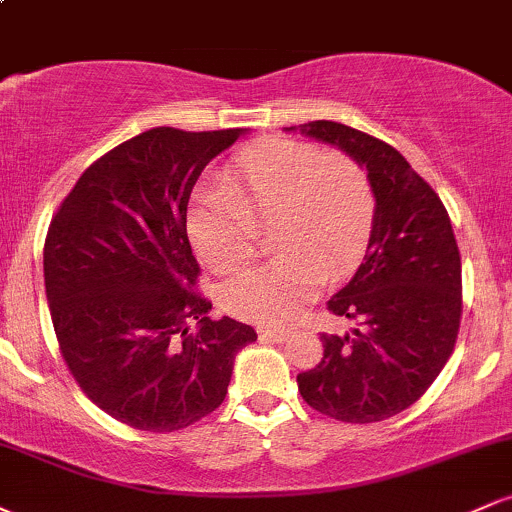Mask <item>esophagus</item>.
Returning <instances> with one entry per match:
<instances>
[{"label":"esophagus","instance_id":"esophagus-1","mask_svg":"<svg viewBox=\"0 0 512 512\" xmlns=\"http://www.w3.org/2000/svg\"><path fill=\"white\" fill-rule=\"evenodd\" d=\"M289 334V330H279V327H264V330H260L262 339H269V342L276 344H284L286 339H289Z\"/></svg>","mask_w":512,"mask_h":512}]
</instances>
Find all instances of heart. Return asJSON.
I'll return each instance as SVG.
<instances>
[{
    "label": "heart",
    "mask_w": 512,
    "mask_h": 512,
    "mask_svg": "<svg viewBox=\"0 0 512 512\" xmlns=\"http://www.w3.org/2000/svg\"><path fill=\"white\" fill-rule=\"evenodd\" d=\"M373 214L368 178L354 161L293 139H262L236 158L231 190L214 187L187 211V236L209 267L231 272L260 250L257 228L274 226L279 255L228 279L221 305L240 320L279 325L313 301L327 272L356 267Z\"/></svg>",
    "instance_id": "heart-1"
}]
</instances>
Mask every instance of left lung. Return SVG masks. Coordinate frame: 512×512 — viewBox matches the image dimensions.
Listing matches in <instances>:
<instances>
[{
	"mask_svg": "<svg viewBox=\"0 0 512 512\" xmlns=\"http://www.w3.org/2000/svg\"><path fill=\"white\" fill-rule=\"evenodd\" d=\"M298 129L354 158L375 199L366 257L327 301L358 327L322 334L325 354L298 375V392L320 414L373 424L411 407L448 363L462 315L460 250L440 197L397 149L342 122Z\"/></svg>",
	"mask_w": 512,
	"mask_h": 512,
	"instance_id": "8db88e82",
	"label": "left lung"
}]
</instances>
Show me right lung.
<instances>
[{
	"label": "right lung",
	"instance_id": "1",
	"mask_svg": "<svg viewBox=\"0 0 512 512\" xmlns=\"http://www.w3.org/2000/svg\"><path fill=\"white\" fill-rule=\"evenodd\" d=\"M245 132H142L88 166L50 221L45 293L64 361L93 404L139 431L211 414L236 354L257 339L233 317L211 320L192 291L199 264L187 238L192 187Z\"/></svg>",
	"mask_w": 512,
	"mask_h": 512
}]
</instances>
